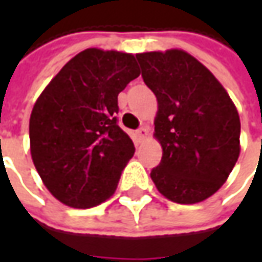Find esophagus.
<instances>
[{
  "instance_id": "1",
  "label": "esophagus",
  "mask_w": 262,
  "mask_h": 262,
  "mask_svg": "<svg viewBox=\"0 0 262 262\" xmlns=\"http://www.w3.org/2000/svg\"><path fill=\"white\" fill-rule=\"evenodd\" d=\"M137 137L140 138V140H144L147 137V128L146 126H141L140 129H137Z\"/></svg>"
}]
</instances>
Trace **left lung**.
<instances>
[{
    "label": "left lung",
    "mask_w": 262,
    "mask_h": 262,
    "mask_svg": "<svg viewBox=\"0 0 262 262\" xmlns=\"http://www.w3.org/2000/svg\"><path fill=\"white\" fill-rule=\"evenodd\" d=\"M136 56L159 105L155 137L163 156L150 176L159 192L173 203L204 201L226 182L237 162L236 107L216 77L184 51Z\"/></svg>",
    "instance_id": "1"
}]
</instances>
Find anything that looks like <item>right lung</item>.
Here are the masks:
<instances>
[{
    "label": "right lung",
    "mask_w": 262,
    "mask_h": 262,
    "mask_svg": "<svg viewBox=\"0 0 262 262\" xmlns=\"http://www.w3.org/2000/svg\"><path fill=\"white\" fill-rule=\"evenodd\" d=\"M138 76L134 55L90 48L70 59L36 100L30 153L62 204L90 208L115 192L136 151L118 125V95Z\"/></svg>",
    "instance_id": "obj_1"
}]
</instances>
